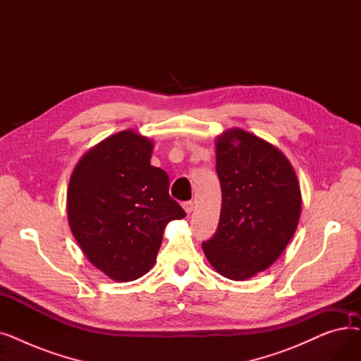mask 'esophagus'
<instances>
[{
	"label": "esophagus",
	"mask_w": 361,
	"mask_h": 361,
	"mask_svg": "<svg viewBox=\"0 0 361 361\" xmlns=\"http://www.w3.org/2000/svg\"><path fill=\"white\" fill-rule=\"evenodd\" d=\"M183 207H184V211H185L187 214H192V212L195 211V203H193L192 200L184 202V203H183Z\"/></svg>",
	"instance_id": "esophagus-1"
}]
</instances>
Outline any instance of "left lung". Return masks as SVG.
<instances>
[{"label": "left lung", "mask_w": 361, "mask_h": 361, "mask_svg": "<svg viewBox=\"0 0 361 361\" xmlns=\"http://www.w3.org/2000/svg\"><path fill=\"white\" fill-rule=\"evenodd\" d=\"M215 168L221 216L216 233L202 247L216 272L243 281L269 268L293 238L300 185L281 150L240 128L216 139Z\"/></svg>", "instance_id": "left-lung-1"}]
</instances>
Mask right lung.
Returning a JSON list of instances; mask_svg holds the SVG:
<instances>
[{
  "label": "right lung",
  "mask_w": 361,
  "mask_h": 361,
  "mask_svg": "<svg viewBox=\"0 0 361 361\" xmlns=\"http://www.w3.org/2000/svg\"><path fill=\"white\" fill-rule=\"evenodd\" d=\"M154 143L126 130L90 149L75 165L67 192L71 233L83 253L114 281L154 267L165 225L185 216L169 196V178L150 165Z\"/></svg>",
  "instance_id": "right-lung-1"
}]
</instances>
